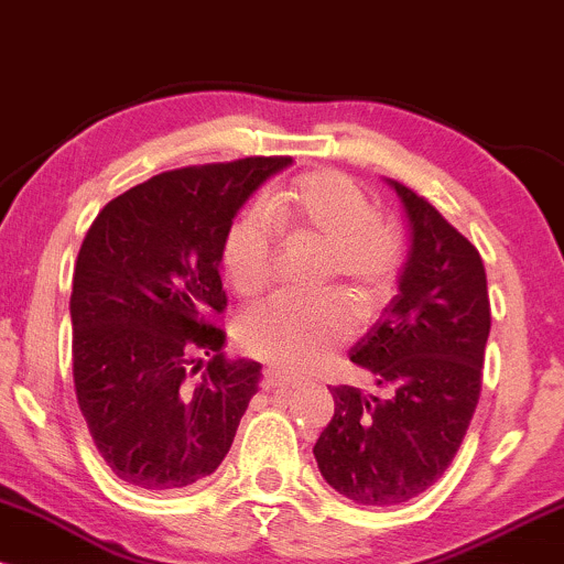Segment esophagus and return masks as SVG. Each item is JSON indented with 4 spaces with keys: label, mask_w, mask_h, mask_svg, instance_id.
<instances>
[{
    "label": "esophagus",
    "mask_w": 564,
    "mask_h": 564,
    "mask_svg": "<svg viewBox=\"0 0 564 564\" xmlns=\"http://www.w3.org/2000/svg\"><path fill=\"white\" fill-rule=\"evenodd\" d=\"M300 379L291 377L286 371H268V387L270 390H294Z\"/></svg>",
    "instance_id": "esophagus-1"
}]
</instances>
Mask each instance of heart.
I'll return each instance as SVG.
<instances>
[{"label": "heart", "instance_id": "heart-1", "mask_svg": "<svg viewBox=\"0 0 564 564\" xmlns=\"http://www.w3.org/2000/svg\"><path fill=\"white\" fill-rule=\"evenodd\" d=\"M275 223L315 238L328 249L323 278H339L364 310L392 294L400 270V241L366 191L347 174H302L268 206L251 204L230 223L223 268L238 294H254L270 275ZM352 334V313L336 296H273L249 307L238 323L241 345L268 364L304 368L318 364Z\"/></svg>", "mask_w": 564, "mask_h": 564}]
</instances>
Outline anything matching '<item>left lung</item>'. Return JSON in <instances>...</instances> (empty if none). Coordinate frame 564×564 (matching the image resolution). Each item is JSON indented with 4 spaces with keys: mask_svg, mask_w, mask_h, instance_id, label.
<instances>
[{
    "mask_svg": "<svg viewBox=\"0 0 564 564\" xmlns=\"http://www.w3.org/2000/svg\"><path fill=\"white\" fill-rule=\"evenodd\" d=\"M387 185L411 246L398 294L349 349L379 392L334 387V416L313 448L323 480L364 507L405 503L443 477L480 400L490 334L480 251L430 200Z\"/></svg>",
    "mask_w": 564,
    "mask_h": 564,
    "instance_id": "1",
    "label": "left lung"
}]
</instances>
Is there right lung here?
Masks as SVG:
<instances>
[{"label":"right lung","instance_id":"add662e5","mask_svg":"<svg viewBox=\"0 0 564 564\" xmlns=\"http://www.w3.org/2000/svg\"><path fill=\"white\" fill-rule=\"evenodd\" d=\"M291 159L187 166L129 187L97 215L70 294L74 384L97 451L119 480L177 490L228 456L262 366L225 360L212 326L228 296L230 223ZM210 355L200 380L195 355Z\"/></svg>","mask_w":564,"mask_h":564}]
</instances>
